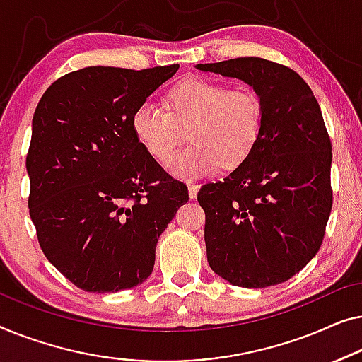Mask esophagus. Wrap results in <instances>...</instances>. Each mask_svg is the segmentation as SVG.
I'll use <instances>...</instances> for the list:
<instances>
[{
    "label": "esophagus",
    "instance_id": "1",
    "mask_svg": "<svg viewBox=\"0 0 362 362\" xmlns=\"http://www.w3.org/2000/svg\"><path fill=\"white\" fill-rule=\"evenodd\" d=\"M198 190H200V185H197V183H190V185H188V197L192 198H197V195H198Z\"/></svg>",
    "mask_w": 362,
    "mask_h": 362
}]
</instances>
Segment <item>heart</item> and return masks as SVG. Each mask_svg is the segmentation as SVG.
<instances>
[{
    "mask_svg": "<svg viewBox=\"0 0 362 362\" xmlns=\"http://www.w3.org/2000/svg\"><path fill=\"white\" fill-rule=\"evenodd\" d=\"M167 110L146 100L132 113L131 126L147 154L165 164L189 131L192 146L169 162V172L180 179L206 175L218 165L243 164L262 132L264 106L249 88L202 77L185 78L165 96Z\"/></svg>",
    "mask_w": 362,
    "mask_h": 362,
    "instance_id": "b5f03b06",
    "label": "heart"
}]
</instances>
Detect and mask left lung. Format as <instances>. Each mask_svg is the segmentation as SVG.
<instances>
[{"instance_id":"1","label":"left lung","mask_w":362,"mask_h":362,"mask_svg":"<svg viewBox=\"0 0 362 362\" xmlns=\"http://www.w3.org/2000/svg\"><path fill=\"white\" fill-rule=\"evenodd\" d=\"M251 85L262 132L243 164L198 192L213 272L262 288L302 271L322 246L333 205L332 141L313 91L292 69L261 57L198 64Z\"/></svg>"}]
</instances>
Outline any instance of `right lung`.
I'll return each instance as SVG.
<instances>
[{
	"label": "right lung",
	"mask_w": 362,
	"mask_h": 362,
	"mask_svg": "<svg viewBox=\"0 0 362 362\" xmlns=\"http://www.w3.org/2000/svg\"><path fill=\"white\" fill-rule=\"evenodd\" d=\"M179 65L86 67L45 90L26 157L29 215L50 264L86 292L136 287L188 190L142 149L134 110Z\"/></svg>",
	"instance_id": "add662e5"
}]
</instances>
